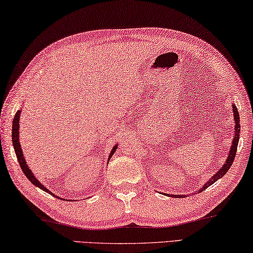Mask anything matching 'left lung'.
Masks as SVG:
<instances>
[{"instance_id":"obj_1","label":"left lung","mask_w":253,"mask_h":253,"mask_svg":"<svg viewBox=\"0 0 253 253\" xmlns=\"http://www.w3.org/2000/svg\"><path fill=\"white\" fill-rule=\"evenodd\" d=\"M233 112H234V120H235V129H234V137H233V143H232V146H231V150H230V153H228V156L225 161V164L220 168V169L216 172V173L213 175V177L211 178L210 181H208L207 183H205L202 188V190L199 191H203L204 189H206V188H208L211 186V184H213L215 181H217V180L219 178H222L223 175H225L226 172L228 171V169H230L232 163H233L234 161V158H235V154H236V151H238V143H239V139H240V116H239V112H238V109H236V107L233 105ZM170 196V195H169ZM178 197V198H181V197H184V196H179V195H173L172 197Z\"/></svg>"}]
</instances>
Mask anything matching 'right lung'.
Segmentation results:
<instances>
[{"instance_id":"add662e5","label":"right lung","mask_w":253,"mask_h":253,"mask_svg":"<svg viewBox=\"0 0 253 253\" xmlns=\"http://www.w3.org/2000/svg\"><path fill=\"white\" fill-rule=\"evenodd\" d=\"M20 110L17 111V114H15L14 118H13V123H12V142H13V147H14V151H15V154H17V159H18V162L20 164V167H21V170L23 173H25L26 177L30 180L31 183H34L36 187L40 188V189H42L43 191L48 192V194H51V192L42 186V183H40L38 181V179H36V177L34 175L33 172L31 170L28 168L27 163H26V160H25V156L22 154V148L20 146V142H19V122H20ZM116 150H117V146H115L112 148L110 156H109V160L111 158V155L115 153ZM53 195V194H51Z\"/></svg>"}]
</instances>
